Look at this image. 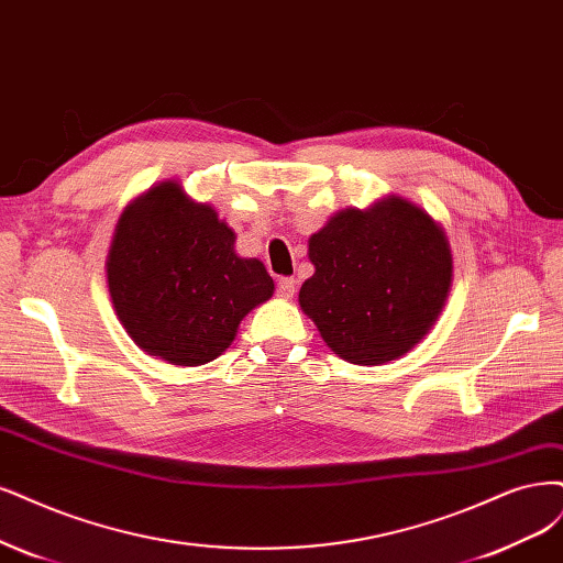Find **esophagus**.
<instances>
[{
	"label": "esophagus",
	"instance_id": "obj_1",
	"mask_svg": "<svg viewBox=\"0 0 563 563\" xmlns=\"http://www.w3.org/2000/svg\"><path fill=\"white\" fill-rule=\"evenodd\" d=\"M296 279L294 277H279V282H277V294L282 296V298H294V294H296Z\"/></svg>",
	"mask_w": 563,
	"mask_h": 563
}]
</instances>
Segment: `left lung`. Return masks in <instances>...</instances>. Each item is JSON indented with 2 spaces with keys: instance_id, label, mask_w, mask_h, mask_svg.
I'll list each match as a JSON object with an SVG mask.
<instances>
[{
  "instance_id": "1",
  "label": "left lung",
  "mask_w": 563,
  "mask_h": 563,
  "mask_svg": "<svg viewBox=\"0 0 563 563\" xmlns=\"http://www.w3.org/2000/svg\"><path fill=\"white\" fill-rule=\"evenodd\" d=\"M309 261L314 275L300 288L302 312L338 356L358 365L410 352L452 284L442 228L400 198L340 211L309 238Z\"/></svg>"
}]
</instances>
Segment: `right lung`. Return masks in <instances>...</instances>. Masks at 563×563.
I'll use <instances>...</instances> for the list:
<instances>
[{"mask_svg": "<svg viewBox=\"0 0 563 563\" xmlns=\"http://www.w3.org/2000/svg\"><path fill=\"white\" fill-rule=\"evenodd\" d=\"M107 282L128 335L174 365L214 361L249 309L275 290L261 261L235 254V232L217 211L172 181L123 211Z\"/></svg>", "mask_w": 563, "mask_h": 563, "instance_id": "obj_1", "label": "right lung"}]
</instances>
